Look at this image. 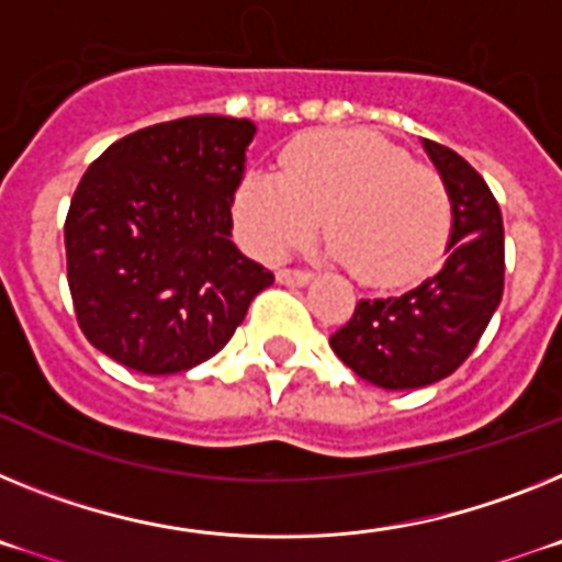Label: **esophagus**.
<instances>
[{
  "label": "esophagus",
  "mask_w": 562,
  "mask_h": 562,
  "mask_svg": "<svg viewBox=\"0 0 562 562\" xmlns=\"http://www.w3.org/2000/svg\"><path fill=\"white\" fill-rule=\"evenodd\" d=\"M277 280H280L282 285L302 288L314 280V271H302V268H280V271H277Z\"/></svg>",
  "instance_id": "esophagus-1"
}]
</instances>
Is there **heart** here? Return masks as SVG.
Wrapping results in <instances>:
<instances>
[{"label":"heart","instance_id":"heart-1","mask_svg":"<svg viewBox=\"0 0 562 562\" xmlns=\"http://www.w3.org/2000/svg\"><path fill=\"white\" fill-rule=\"evenodd\" d=\"M328 254L368 285H402L436 266L450 240L452 198L441 175L362 130L296 138L280 172L251 169L234 221L254 254L282 260L319 228Z\"/></svg>","mask_w":562,"mask_h":562}]
</instances>
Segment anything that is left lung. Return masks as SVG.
<instances>
[{
  "label": "left lung",
  "mask_w": 562,
  "mask_h": 562,
  "mask_svg": "<svg viewBox=\"0 0 562 562\" xmlns=\"http://www.w3.org/2000/svg\"><path fill=\"white\" fill-rule=\"evenodd\" d=\"M452 198L447 260L402 296L359 300L330 348L359 379L416 390L456 373L504 296V217L486 180L458 153L422 140Z\"/></svg>",
  "instance_id": "8db88e82"
}]
</instances>
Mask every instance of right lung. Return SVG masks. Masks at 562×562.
Wrapping results in <instances>:
<instances>
[{
  "label": "right lung",
  "instance_id": "obj_1",
  "mask_svg": "<svg viewBox=\"0 0 562 562\" xmlns=\"http://www.w3.org/2000/svg\"><path fill=\"white\" fill-rule=\"evenodd\" d=\"M257 126L192 115L126 135L90 166L65 223L67 282L90 345L169 375L223 350L274 282L232 243Z\"/></svg>",
  "mask_w": 562,
  "mask_h": 562
}]
</instances>
